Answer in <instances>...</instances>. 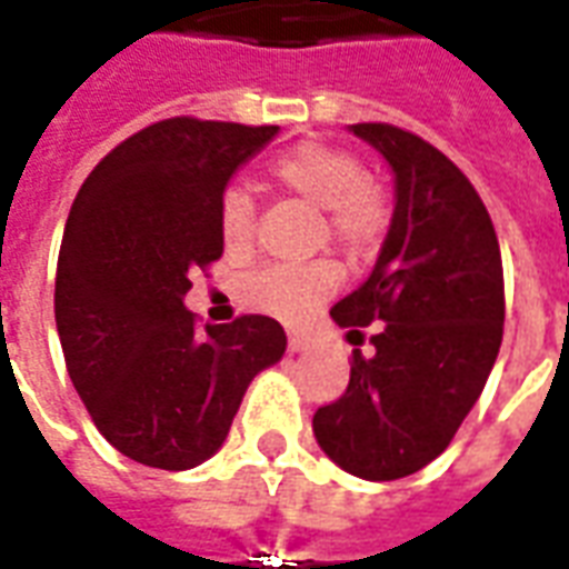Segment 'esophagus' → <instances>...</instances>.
Here are the masks:
<instances>
[{"label": "esophagus", "instance_id": "34e87169", "mask_svg": "<svg viewBox=\"0 0 569 569\" xmlns=\"http://www.w3.org/2000/svg\"><path fill=\"white\" fill-rule=\"evenodd\" d=\"M289 353H308L310 350V341L305 335H289Z\"/></svg>", "mask_w": 569, "mask_h": 569}]
</instances>
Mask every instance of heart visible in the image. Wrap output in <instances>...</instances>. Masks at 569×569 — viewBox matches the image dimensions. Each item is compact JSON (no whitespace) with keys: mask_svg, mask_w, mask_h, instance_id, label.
<instances>
[{"mask_svg":"<svg viewBox=\"0 0 569 569\" xmlns=\"http://www.w3.org/2000/svg\"><path fill=\"white\" fill-rule=\"evenodd\" d=\"M277 182L296 198L326 212L338 247L362 252L378 243L387 228V207L381 194L366 182L362 163L350 151L322 142H301L271 167ZM219 231L228 249H247L256 231V203L247 188H224L219 200ZM338 289V271L329 261L301 268H264L243 283V296L256 310L280 320H301Z\"/></svg>","mask_w":569,"mask_h":569,"instance_id":"heart-1","label":"heart"}]
</instances>
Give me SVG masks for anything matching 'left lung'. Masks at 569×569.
I'll list each match as a JSON object with an SVG mask.
<instances>
[{
  "instance_id": "1",
  "label": "left lung",
  "mask_w": 569,
  "mask_h": 569,
  "mask_svg": "<svg viewBox=\"0 0 569 569\" xmlns=\"http://www.w3.org/2000/svg\"><path fill=\"white\" fill-rule=\"evenodd\" d=\"M393 170V219L369 280L332 320L359 335L345 396L313 415L326 457L366 481L432 463L472 411L502 341V259L472 182L439 149L393 124H350Z\"/></svg>"
}]
</instances>
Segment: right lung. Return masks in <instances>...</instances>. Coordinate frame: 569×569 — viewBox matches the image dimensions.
I'll return each instance as SVG.
<instances>
[{"instance_id":"obj_1","label":"right lung","mask_w":569,"mask_h":569,"mask_svg":"<svg viewBox=\"0 0 569 569\" xmlns=\"http://www.w3.org/2000/svg\"><path fill=\"white\" fill-rule=\"evenodd\" d=\"M277 130L158 121L109 151L69 210L57 335L97 429L137 463L179 472L210 460L252 378L283 359L271 317L200 332L186 308L191 271L222 256L224 188Z\"/></svg>"}]
</instances>
